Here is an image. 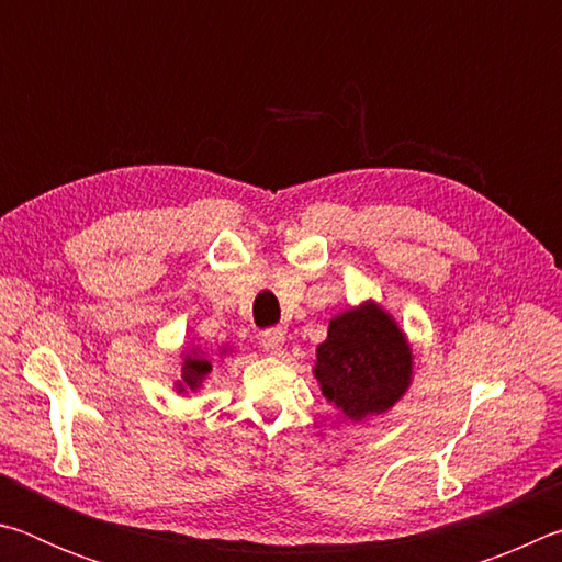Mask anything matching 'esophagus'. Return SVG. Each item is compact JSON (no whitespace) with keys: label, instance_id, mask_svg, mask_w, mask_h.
I'll return each mask as SVG.
<instances>
[{"label":"esophagus","instance_id":"esophagus-1","mask_svg":"<svg viewBox=\"0 0 562 562\" xmlns=\"http://www.w3.org/2000/svg\"><path fill=\"white\" fill-rule=\"evenodd\" d=\"M260 345H262L265 351H268V355H280L282 347H284V331L280 327L265 329L262 337H260Z\"/></svg>","mask_w":562,"mask_h":562}]
</instances>
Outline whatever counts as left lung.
<instances>
[{
	"mask_svg": "<svg viewBox=\"0 0 562 562\" xmlns=\"http://www.w3.org/2000/svg\"><path fill=\"white\" fill-rule=\"evenodd\" d=\"M412 359L394 317L369 300L329 322L312 372L327 402L349 422H361L389 412L406 394Z\"/></svg>",
	"mask_w": 562,
	"mask_h": 562,
	"instance_id": "1",
	"label": "left lung"
}]
</instances>
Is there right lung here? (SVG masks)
<instances>
[{"instance_id": "1", "label": "right lung", "mask_w": 562, "mask_h": 562, "mask_svg": "<svg viewBox=\"0 0 562 562\" xmlns=\"http://www.w3.org/2000/svg\"><path fill=\"white\" fill-rule=\"evenodd\" d=\"M213 364L207 361L201 351L198 349H190V355L183 357V367H180V382L176 384L178 392H195L198 386L203 384V379L211 374Z\"/></svg>"}]
</instances>
